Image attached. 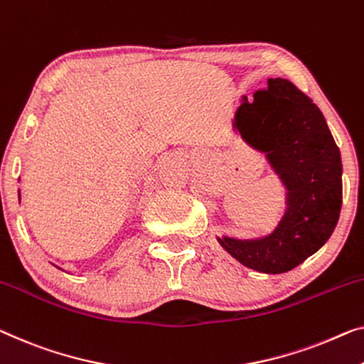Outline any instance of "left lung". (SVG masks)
I'll return each instance as SVG.
<instances>
[{
  "mask_svg": "<svg viewBox=\"0 0 364 364\" xmlns=\"http://www.w3.org/2000/svg\"><path fill=\"white\" fill-rule=\"evenodd\" d=\"M232 127L264 154L286 188V210L263 237H217L243 267L279 274L325 245L341 209V159L323 114L289 80L268 78L253 100L243 95Z\"/></svg>",
  "mask_w": 364,
  "mask_h": 364,
  "instance_id": "obj_1",
  "label": "left lung"
}]
</instances>
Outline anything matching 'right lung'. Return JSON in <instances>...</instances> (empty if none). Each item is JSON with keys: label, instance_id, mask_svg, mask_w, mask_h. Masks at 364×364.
<instances>
[{"label": "right lung", "instance_id": "right-lung-1", "mask_svg": "<svg viewBox=\"0 0 364 364\" xmlns=\"http://www.w3.org/2000/svg\"><path fill=\"white\" fill-rule=\"evenodd\" d=\"M19 200H21V193H19Z\"/></svg>", "mask_w": 364, "mask_h": 364}]
</instances>
